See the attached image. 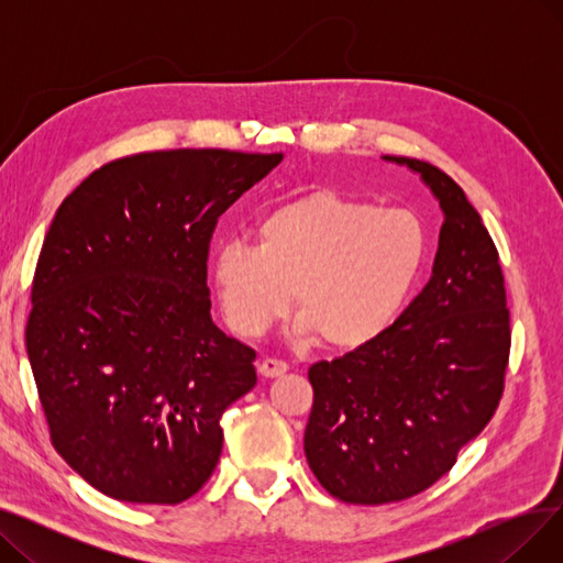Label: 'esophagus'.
I'll return each mask as SVG.
<instances>
[{
  "label": "esophagus",
  "mask_w": 563,
  "mask_h": 563,
  "mask_svg": "<svg viewBox=\"0 0 563 563\" xmlns=\"http://www.w3.org/2000/svg\"><path fill=\"white\" fill-rule=\"evenodd\" d=\"M287 369H289V367H287V363L276 361V358H264V361L260 363V367H257L260 376H264V378H276V376H283Z\"/></svg>",
  "instance_id": "obj_1"
}]
</instances>
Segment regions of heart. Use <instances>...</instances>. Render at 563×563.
I'll use <instances>...</instances> for the list:
<instances>
[{
	"label": "heart",
	"instance_id": "heart-1",
	"mask_svg": "<svg viewBox=\"0 0 563 563\" xmlns=\"http://www.w3.org/2000/svg\"><path fill=\"white\" fill-rule=\"evenodd\" d=\"M427 244L412 212L317 189L266 212L255 246H217L210 274L223 317L242 338L262 335L291 299L294 333L351 351L393 327L420 278Z\"/></svg>",
	"mask_w": 563,
	"mask_h": 563
}]
</instances>
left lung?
<instances>
[{"instance_id": "left-lung-1", "label": "left lung", "mask_w": 563, "mask_h": 563, "mask_svg": "<svg viewBox=\"0 0 563 563\" xmlns=\"http://www.w3.org/2000/svg\"><path fill=\"white\" fill-rule=\"evenodd\" d=\"M442 207L433 274L374 342L314 363L303 450L319 484L349 505L418 495L452 470L495 416L511 314L490 234L452 177L412 157Z\"/></svg>"}]
</instances>
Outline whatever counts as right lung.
Returning <instances> with one entry per match:
<instances>
[{
  "mask_svg": "<svg viewBox=\"0 0 563 563\" xmlns=\"http://www.w3.org/2000/svg\"><path fill=\"white\" fill-rule=\"evenodd\" d=\"M280 153L113 159L62 202L32 283L26 356L54 450L100 493L180 505L212 477L255 351L210 317L219 217Z\"/></svg>",
  "mask_w": 563,
  "mask_h": 563,
  "instance_id": "1",
  "label": "right lung"
}]
</instances>
